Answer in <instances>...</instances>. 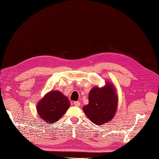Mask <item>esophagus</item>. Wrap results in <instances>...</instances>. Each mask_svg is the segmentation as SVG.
Masks as SVG:
<instances>
[{
    "label": "esophagus",
    "mask_w": 159,
    "mask_h": 159,
    "mask_svg": "<svg viewBox=\"0 0 159 159\" xmlns=\"http://www.w3.org/2000/svg\"><path fill=\"white\" fill-rule=\"evenodd\" d=\"M74 105H75V106H77V107H79L80 105V103L79 102H74Z\"/></svg>",
    "instance_id": "esophagus-1"
}]
</instances>
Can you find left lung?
Returning <instances> with one entry per match:
<instances>
[{"label": "left lung", "mask_w": 159, "mask_h": 159, "mask_svg": "<svg viewBox=\"0 0 159 159\" xmlns=\"http://www.w3.org/2000/svg\"><path fill=\"white\" fill-rule=\"evenodd\" d=\"M117 107V97L113 86L107 84L103 88L95 87L89 93V103L83 107L88 117L96 125L112 119Z\"/></svg>", "instance_id": "left-lung-1"}]
</instances>
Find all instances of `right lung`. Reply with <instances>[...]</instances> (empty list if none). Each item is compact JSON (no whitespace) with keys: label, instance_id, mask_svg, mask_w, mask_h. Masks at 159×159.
Returning <instances> with one entry per match:
<instances>
[{"label":"right lung","instance_id":"right-lung-1","mask_svg":"<svg viewBox=\"0 0 159 159\" xmlns=\"http://www.w3.org/2000/svg\"><path fill=\"white\" fill-rule=\"evenodd\" d=\"M68 99L59 91H52L38 103L37 111L42 119L53 123L63 116L70 107Z\"/></svg>","mask_w":159,"mask_h":159}]
</instances>
